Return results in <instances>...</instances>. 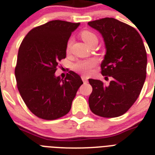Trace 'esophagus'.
I'll list each match as a JSON object with an SVG mask.
<instances>
[{
  "label": "esophagus",
  "mask_w": 155,
  "mask_h": 155,
  "mask_svg": "<svg viewBox=\"0 0 155 155\" xmlns=\"http://www.w3.org/2000/svg\"><path fill=\"white\" fill-rule=\"evenodd\" d=\"M81 78H82V80L83 81L84 83H86V82H88V79H87L85 76H81Z\"/></svg>",
  "instance_id": "obj_1"
}]
</instances>
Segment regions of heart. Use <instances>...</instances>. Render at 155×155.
<instances>
[{
  "label": "heart",
  "instance_id": "b5f03b06",
  "mask_svg": "<svg viewBox=\"0 0 155 155\" xmlns=\"http://www.w3.org/2000/svg\"><path fill=\"white\" fill-rule=\"evenodd\" d=\"M79 35H80L81 38L86 43L87 45L89 46L90 45L94 42L97 43V35L90 30H82L79 33ZM70 46H71V43L70 41H68L67 46H66V52L67 54L70 52ZM95 64L96 62L94 60H85V61H78L76 64H73V69L74 70V71L77 72L83 76H88L91 73V70L93 67H94Z\"/></svg>",
  "mask_w": 155,
  "mask_h": 155
}]
</instances>
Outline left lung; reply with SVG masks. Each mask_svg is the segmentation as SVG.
<instances>
[{"mask_svg": "<svg viewBox=\"0 0 155 155\" xmlns=\"http://www.w3.org/2000/svg\"><path fill=\"white\" fill-rule=\"evenodd\" d=\"M102 35L106 54L101 64V74L111 76L105 85L89 79L92 92L88 98L91 112L102 117H117L137 100L146 78L147 54L142 38L133 27L114 18L88 22Z\"/></svg>", "mask_w": 155, "mask_h": 155, "instance_id": "8db88e82", "label": "left lung"}]
</instances>
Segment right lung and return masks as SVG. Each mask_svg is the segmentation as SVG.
<instances>
[{"label": "right lung", "mask_w": 155, "mask_h": 155, "mask_svg": "<svg viewBox=\"0 0 155 155\" xmlns=\"http://www.w3.org/2000/svg\"><path fill=\"white\" fill-rule=\"evenodd\" d=\"M79 24L50 21L30 30L19 46L16 85L27 107L41 119L52 120L68 114L83 84L73 71L64 79L54 75L59 61L66 58L69 38Z\"/></svg>", "instance_id": "add662e5"}]
</instances>
